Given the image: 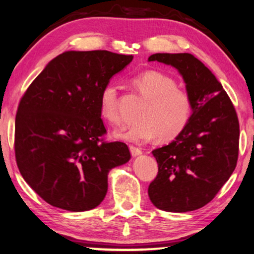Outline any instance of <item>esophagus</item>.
<instances>
[{"label":"esophagus","mask_w":254,"mask_h":254,"mask_svg":"<svg viewBox=\"0 0 254 254\" xmlns=\"http://www.w3.org/2000/svg\"><path fill=\"white\" fill-rule=\"evenodd\" d=\"M128 148H130V151H131V155L132 156H138V155H140L142 153L141 151V149L140 148H138V147H135V146H130L128 147Z\"/></svg>","instance_id":"esophagus-1"}]
</instances>
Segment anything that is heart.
<instances>
[{
    "instance_id": "heart-1",
    "label": "heart",
    "mask_w": 254,
    "mask_h": 254,
    "mask_svg": "<svg viewBox=\"0 0 254 254\" xmlns=\"http://www.w3.org/2000/svg\"><path fill=\"white\" fill-rule=\"evenodd\" d=\"M132 85L146 100L138 113L139 121L127 131L116 132L117 138L133 142L163 141L177 138L188 126L192 115V99L188 91L177 86L175 79L157 70H146L131 79ZM100 114L114 126L122 123L119 112V90L108 83L99 96Z\"/></svg>"
}]
</instances>
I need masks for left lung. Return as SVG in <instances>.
Instances as JSON below:
<instances>
[{
	"label": "left lung",
	"instance_id": "1",
	"mask_svg": "<svg viewBox=\"0 0 254 254\" xmlns=\"http://www.w3.org/2000/svg\"><path fill=\"white\" fill-rule=\"evenodd\" d=\"M148 62L177 68L192 99L186 128L168 146L153 150L158 172L148 187L157 209L194 211L206 205L236 168L240 123L221 83L190 54H155Z\"/></svg>",
	"mask_w": 254,
	"mask_h": 254
}]
</instances>
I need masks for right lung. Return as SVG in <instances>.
<instances>
[{"label": "right lung", "mask_w": 254, "mask_h": 254, "mask_svg": "<svg viewBox=\"0 0 254 254\" xmlns=\"http://www.w3.org/2000/svg\"><path fill=\"white\" fill-rule=\"evenodd\" d=\"M133 56L67 51L48 64L18 105L14 154L19 171L52 206L81 212L99 205L109 170L130 160L127 146L106 141L101 90Z\"/></svg>", "instance_id": "add662e5"}]
</instances>
